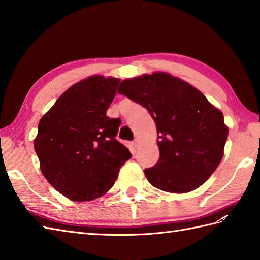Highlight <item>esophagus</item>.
Listing matches in <instances>:
<instances>
[{"instance_id": "1", "label": "esophagus", "mask_w": 260, "mask_h": 260, "mask_svg": "<svg viewBox=\"0 0 260 260\" xmlns=\"http://www.w3.org/2000/svg\"><path fill=\"white\" fill-rule=\"evenodd\" d=\"M133 146H134V148H137L140 146V141L137 140V139H135L134 140V142H133Z\"/></svg>"}]
</instances>
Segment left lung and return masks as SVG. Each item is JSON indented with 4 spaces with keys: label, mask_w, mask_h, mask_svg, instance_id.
<instances>
[{
    "label": "left lung",
    "mask_w": 260,
    "mask_h": 260,
    "mask_svg": "<svg viewBox=\"0 0 260 260\" xmlns=\"http://www.w3.org/2000/svg\"><path fill=\"white\" fill-rule=\"evenodd\" d=\"M117 91L145 107L155 121L159 158L144 170L148 182L171 193L202 185L223 156V114L197 88L165 73L125 79Z\"/></svg>",
    "instance_id": "obj_1"
}]
</instances>
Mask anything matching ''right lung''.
I'll use <instances>...</instances> for the list:
<instances>
[{
    "label": "right lung",
    "instance_id": "obj_1",
    "mask_svg": "<svg viewBox=\"0 0 260 260\" xmlns=\"http://www.w3.org/2000/svg\"><path fill=\"white\" fill-rule=\"evenodd\" d=\"M120 79L91 76L68 88L39 121L35 150L42 174L73 201L109 191L132 157L115 139L119 118L106 115Z\"/></svg>",
    "mask_w": 260,
    "mask_h": 260
}]
</instances>
